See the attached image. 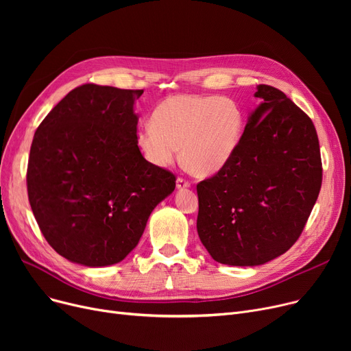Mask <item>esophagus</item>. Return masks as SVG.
<instances>
[{"label": "esophagus", "mask_w": 351, "mask_h": 351, "mask_svg": "<svg viewBox=\"0 0 351 351\" xmlns=\"http://www.w3.org/2000/svg\"><path fill=\"white\" fill-rule=\"evenodd\" d=\"M176 188H178L179 191L188 189V188H191V182H188L186 179H183V178H178V180H176Z\"/></svg>", "instance_id": "1"}]
</instances>
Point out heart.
Listing matches in <instances>:
<instances>
[{"instance_id": "1", "label": "heart", "mask_w": 351, "mask_h": 351, "mask_svg": "<svg viewBox=\"0 0 351 351\" xmlns=\"http://www.w3.org/2000/svg\"><path fill=\"white\" fill-rule=\"evenodd\" d=\"M243 131V114L232 99L215 95L176 94L154 109L151 125L141 126L136 146L159 169L179 155L199 176L222 171L233 158Z\"/></svg>"}]
</instances>
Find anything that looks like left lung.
I'll list each match as a JSON object with an SVG mask.
<instances>
[{"mask_svg":"<svg viewBox=\"0 0 351 351\" xmlns=\"http://www.w3.org/2000/svg\"><path fill=\"white\" fill-rule=\"evenodd\" d=\"M229 163L197 183V234L213 261L259 266L298 241L322 188L316 128L282 90L257 85Z\"/></svg>","mask_w":351,"mask_h":351,"instance_id":"1","label":"left lung"}]
</instances>
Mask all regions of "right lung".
I'll return each instance as SVG.
<instances>
[{"label":"right lung","mask_w":351,"mask_h":351,"mask_svg":"<svg viewBox=\"0 0 351 351\" xmlns=\"http://www.w3.org/2000/svg\"><path fill=\"white\" fill-rule=\"evenodd\" d=\"M142 89L86 84L72 89L36 129L27 186L51 247L72 263L104 267L131 253L175 175L136 146Z\"/></svg>","instance_id":"add662e5"}]
</instances>
